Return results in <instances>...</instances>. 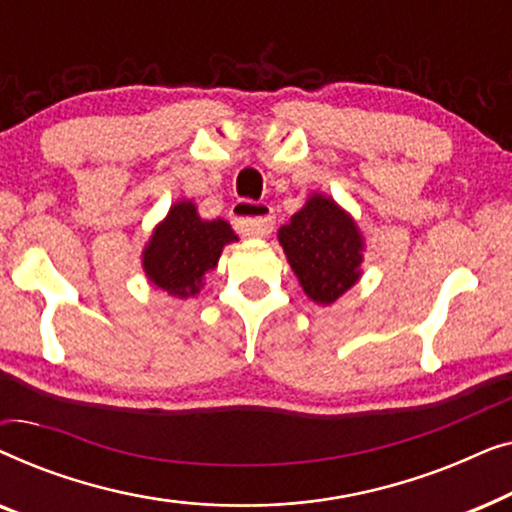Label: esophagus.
I'll list each match as a JSON object with an SVG mask.
<instances>
[{"mask_svg": "<svg viewBox=\"0 0 512 512\" xmlns=\"http://www.w3.org/2000/svg\"><path fill=\"white\" fill-rule=\"evenodd\" d=\"M233 223L242 235L263 237L275 226V216H272V207L265 202L240 200L233 207Z\"/></svg>", "mask_w": 512, "mask_h": 512, "instance_id": "34e87169", "label": "esophagus"}]
</instances>
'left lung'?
I'll list each match as a JSON object with an SVG mask.
<instances>
[{"label":"left lung","mask_w":512,"mask_h":512,"mask_svg":"<svg viewBox=\"0 0 512 512\" xmlns=\"http://www.w3.org/2000/svg\"><path fill=\"white\" fill-rule=\"evenodd\" d=\"M277 237L300 286L314 303H335L361 275V235L331 198L312 195L307 205L279 228Z\"/></svg>","instance_id":"1"}]
</instances>
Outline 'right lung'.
Wrapping results in <instances>:
<instances>
[{
  "label": "right lung",
  "instance_id": "add662e5",
  "mask_svg": "<svg viewBox=\"0 0 512 512\" xmlns=\"http://www.w3.org/2000/svg\"><path fill=\"white\" fill-rule=\"evenodd\" d=\"M233 240L237 235L226 221H202L193 202H177L153 230L149 247L144 249V270L170 296H195L202 275L216 268L221 249Z\"/></svg>",
  "mask_w": 512,
  "mask_h": 512
}]
</instances>
